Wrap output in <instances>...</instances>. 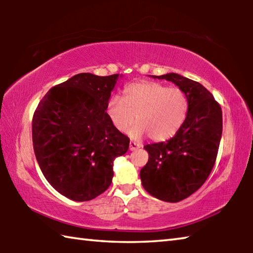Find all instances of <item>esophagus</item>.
<instances>
[{
	"label": "esophagus",
	"instance_id": "1",
	"mask_svg": "<svg viewBox=\"0 0 253 253\" xmlns=\"http://www.w3.org/2000/svg\"><path fill=\"white\" fill-rule=\"evenodd\" d=\"M140 146H142V145L136 143V142H132L131 140V142L129 143V151H136V149H138Z\"/></svg>",
	"mask_w": 253,
	"mask_h": 253
}]
</instances>
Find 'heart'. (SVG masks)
Masks as SVG:
<instances>
[{"label": "heart", "instance_id": "1", "mask_svg": "<svg viewBox=\"0 0 253 253\" xmlns=\"http://www.w3.org/2000/svg\"><path fill=\"white\" fill-rule=\"evenodd\" d=\"M188 99L182 89L157 83H138L128 85L125 96H114L107 114L119 131L130 130L132 138L148 134L156 142L169 139L183 125L187 116Z\"/></svg>", "mask_w": 253, "mask_h": 253}]
</instances>
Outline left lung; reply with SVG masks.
<instances>
[{
    "instance_id": "obj_1",
    "label": "left lung",
    "mask_w": 253,
    "mask_h": 253,
    "mask_svg": "<svg viewBox=\"0 0 253 253\" xmlns=\"http://www.w3.org/2000/svg\"><path fill=\"white\" fill-rule=\"evenodd\" d=\"M172 81L186 93L187 116L172 138L145 145L148 162L140 169L145 190L165 202H179L207 181L222 136V110L207 88L177 74L153 76Z\"/></svg>"
}]
</instances>
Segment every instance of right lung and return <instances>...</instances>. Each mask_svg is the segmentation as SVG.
<instances>
[{
  "label": "right lung",
  "mask_w": 253,
  "mask_h": 253,
  "mask_svg": "<svg viewBox=\"0 0 253 253\" xmlns=\"http://www.w3.org/2000/svg\"><path fill=\"white\" fill-rule=\"evenodd\" d=\"M118 77L76 75L51 88L34 111L38 164L51 186L68 199L84 202L104 193L113 181L115 158L129 147V138L106 111Z\"/></svg>",
  "instance_id": "add662e5"
}]
</instances>
